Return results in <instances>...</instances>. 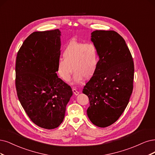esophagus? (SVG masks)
Returning <instances> with one entry per match:
<instances>
[{
  "mask_svg": "<svg viewBox=\"0 0 155 155\" xmlns=\"http://www.w3.org/2000/svg\"><path fill=\"white\" fill-rule=\"evenodd\" d=\"M73 93H74V95H78V94H79V92H78V91L76 89L73 88Z\"/></svg>",
  "mask_w": 155,
  "mask_h": 155,
  "instance_id": "esophagus-1",
  "label": "esophagus"
}]
</instances>
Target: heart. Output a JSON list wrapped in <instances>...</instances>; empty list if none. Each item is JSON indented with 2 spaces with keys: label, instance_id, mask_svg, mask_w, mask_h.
<instances>
[{
  "label": "heart",
  "instance_id": "1",
  "mask_svg": "<svg viewBox=\"0 0 155 155\" xmlns=\"http://www.w3.org/2000/svg\"><path fill=\"white\" fill-rule=\"evenodd\" d=\"M63 59L57 62V71L65 81L70 78L73 70L74 72L73 82H81L83 77L89 79L96 71L99 62L98 48L93 43H85L71 40L64 48ZM73 68H72V67Z\"/></svg>",
  "mask_w": 155,
  "mask_h": 155
}]
</instances>
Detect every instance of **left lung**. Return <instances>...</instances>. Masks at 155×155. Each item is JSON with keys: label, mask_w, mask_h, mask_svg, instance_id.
<instances>
[{"label": "left lung", "mask_w": 155, "mask_h": 155, "mask_svg": "<svg viewBox=\"0 0 155 155\" xmlns=\"http://www.w3.org/2000/svg\"><path fill=\"white\" fill-rule=\"evenodd\" d=\"M91 41L98 48L100 59L83 93L89 98L90 121L105 128L115 123L128 104L134 87V64L124 39L116 31H93Z\"/></svg>", "instance_id": "left-lung-1"}]
</instances>
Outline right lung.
I'll list each match as a JSON object with an SVG mask.
<instances>
[{
	"mask_svg": "<svg viewBox=\"0 0 155 155\" xmlns=\"http://www.w3.org/2000/svg\"><path fill=\"white\" fill-rule=\"evenodd\" d=\"M61 45L59 29L34 32L23 43L16 60L20 104L34 124L48 130L62 123L73 94L71 87L56 73Z\"/></svg>",
	"mask_w": 155,
	"mask_h": 155,
	"instance_id": "obj_1",
	"label": "right lung"
}]
</instances>
